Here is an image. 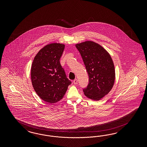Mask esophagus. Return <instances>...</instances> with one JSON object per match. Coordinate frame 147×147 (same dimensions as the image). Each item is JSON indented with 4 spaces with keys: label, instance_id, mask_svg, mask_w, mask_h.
<instances>
[{
    "label": "esophagus",
    "instance_id": "34e87169",
    "mask_svg": "<svg viewBox=\"0 0 147 147\" xmlns=\"http://www.w3.org/2000/svg\"><path fill=\"white\" fill-rule=\"evenodd\" d=\"M73 83H74V85H76V84H78V80H77L76 79L75 80H74V81H73Z\"/></svg>",
    "mask_w": 147,
    "mask_h": 147
}]
</instances>
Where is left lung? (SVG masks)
<instances>
[{
	"instance_id": "1",
	"label": "left lung",
	"mask_w": 147,
	"mask_h": 147,
	"mask_svg": "<svg viewBox=\"0 0 147 147\" xmlns=\"http://www.w3.org/2000/svg\"><path fill=\"white\" fill-rule=\"evenodd\" d=\"M89 76V84L83 91L88 98L98 101L109 93L115 79L111 55L100 45L86 41L76 45Z\"/></svg>"
}]
</instances>
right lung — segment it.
<instances>
[{"mask_svg":"<svg viewBox=\"0 0 147 147\" xmlns=\"http://www.w3.org/2000/svg\"><path fill=\"white\" fill-rule=\"evenodd\" d=\"M65 45H47L36 54L31 71L32 84L36 93L50 103L61 100L71 81L68 80L60 63Z\"/></svg>","mask_w":147,"mask_h":147,"instance_id":"1","label":"right lung"}]
</instances>
